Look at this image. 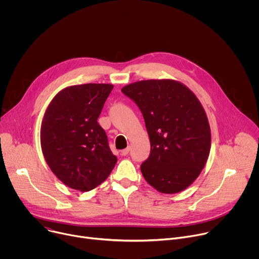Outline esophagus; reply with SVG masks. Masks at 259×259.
<instances>
[{
	"label": "esophagus",
	"mask_w": 259,
	"mask_h": 259,
	"mask_svg": "<svg viewBox=\"0 0 259 259\" xmlns=\"http://www.w3.org/2000/svg\"><path fill=\"white\" fill-rule=\"evenodd\" d=\"M129 152H130V147L128 146V147H126V149H125V150H123V151L121 152V154H122L123 156H127V155L129 154Z\"/></svg>",
	"instance_id": "obj_1"
}]
</instances>
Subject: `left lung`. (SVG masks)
<instances>
[{
  "label": "left lung",
  "instance_id": "left-lung-1",
  "mask_svg": "<svg viewBox=\"0 0 259 259\" xmlns=\"http://www.w3.org/2000/svg\"><path fill=\"white\" fill-rule=\"evenodd\" d=\"M122 92L141 110L151 141L150 157L140 170L162 194L189 188L205 167L211 131L205 109L186 85L174 80H144Z\"/></svg>",
  "mask_w": 259,
  "mask_h": 259
}]
</instances>
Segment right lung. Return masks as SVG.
Wrapping results in <instances>:
<instances>
[{
    "mask_svg": "<svg viewBox=\"0 0 259 259\" xmlns=\"http://www.w3.org/2000/svg\"><path fill=\"white\" fill-rule=\"evenodd\" d=\"M112 84H83L59 91L41 125L42 152L51 171L66 187L89 192L112 172L117 157L97 119Z\"/></svg>",
    "mask_w": 259,
    "mask_h": 259,
    "instance_id": "1",
    "label": "right lung"
}]
</instances>
